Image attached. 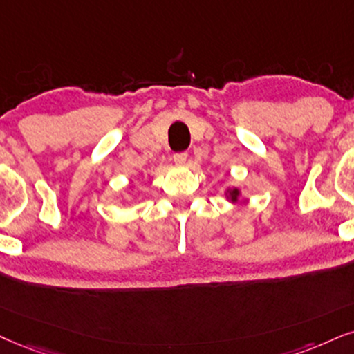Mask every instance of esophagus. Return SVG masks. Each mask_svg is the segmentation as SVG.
Instances as JSON below:
<instances>
[{"instance_id":"1","label":"esophagus","mask_w":354,"mask_h":354,"mask_svg":"<svg viewBox=\"0 0 354 354\" xmlns=\"http://www.w3.org/2000/svg\"><path fill=\"white\" fill-rule=\"evenodd\" d=\"M186 160H187V155L186 153L173 155V162L176 163V165H180V167H183V165H186Z\"/></svg>"}]
</instances>
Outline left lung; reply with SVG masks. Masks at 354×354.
Wrapping results in <instances>:
<instances>
[{
    "label": "left lung",
    "instance_id": "1",
    "mask_svg": "<svg viewBox=\"0 0 354 354\" xmlns=\"http://www.w3.org/2000/svg\"><path fill=\"white\" fill-rule=\"evenodd\" d=\"M223 196H225V199L232 204L240 203V199H243V196H241V189L239 186H234V187L229 186L225 191H223ZM247 201L248 199H243V203H247Z\"/></svg>",
    "mask_w": 354,
    "mask_h": 354
}]
</instances>
